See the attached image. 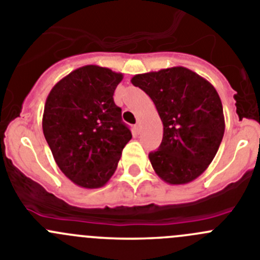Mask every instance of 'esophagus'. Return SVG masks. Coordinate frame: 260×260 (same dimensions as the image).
<instances>
[{
  "instance_id": "1",
  "label": "esophagus",
  "mask_w": 260,
  "mask_h": 260,
  "mask_svg": "<svg viewBox=\"0 0 260 260\" xmlns=\"http://www.w3.org/2000/svg\"><path fill=\"white\" fill-rule=\"evenodd\" d=\"M135 128H136V132L140 133V131H141V124H140V122H137V124L135 125Z\"/></svg>"
}]
</instances>
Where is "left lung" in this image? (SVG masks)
Returning a JSON list of instances; mask_svg holds the SVG:
<instances>
[{
	"instance_id": "obj_1",
	"label": "left lung",
	"mask_w": 260,
	"mask_h": 260,
	"mask_svg": "<svg viewBox=\"0 0 260 260\" xmlns=\"http://www.w3.org/2000/svg\"><path fill=\"white\" fill-rule=\"evenodd\" d=\"M131 82L149 94L163 122V141L149 154L155 173L169 185L198 178L214 159L224 135L218 92L183 67L137 74Z\"/></svg>"
}]
</instances>
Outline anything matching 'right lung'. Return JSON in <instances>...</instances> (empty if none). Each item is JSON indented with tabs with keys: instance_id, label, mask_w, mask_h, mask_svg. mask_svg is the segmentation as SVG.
Here are the masks:
<instances>
[{
	"instance_id": "1",
	"label": "right lung",
	"mask_w": 260,
	"mask_h": 260,
	"mask_svg": "<svg viewBox=\"0 0 260 260\" xmlns=\"http://www.w3.org/2000/svg\"><path fill=\"white\" fill-rule=\"evenodd\" d=\"M122 79V73L86 65L57 82L47 96L43 135L60 171L81 187H103L132 138L113 99Z\"/></svg>"
}]
</instances>
